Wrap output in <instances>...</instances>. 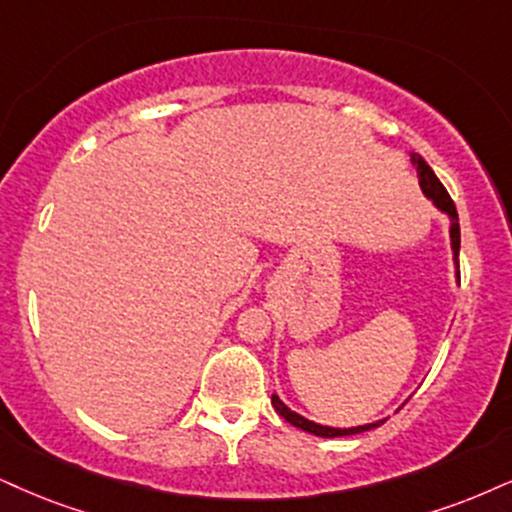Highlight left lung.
Masks as SVG:
<instances>
[{
    "label": "left lung",
    "mask_w": 512,
    "mask_h": 512,
    "mask_svg": "<svg viewBox=\"0 0 512 512\" xmlns=\"http://www.w3.org/2000/svg\"><path fill=\"white\" fill-rule=\"evenodd\" d=\"M410 161H413V166L418 168V178H420V187L422 192L430 197L434 204H437L441 211L449 213L451 218V246H453V258H456V268H458V282H460V263H458V251H460V225H458V211H456V204H453V199L449 197V192H446V187L441 185L437 175H434V170L427 166V161L422 159L418 154H410ZM273 406L277 413L285 418L289 425L299 427V430L304 432H311L315 437H346V434H358V432H368V430H375V427L382 425L380 422H372V425H361V427H351V430H337V427H323V425H315V422L301 418L299 413H294V410H289L285 403L280 401V396L273 394Z\"/></svg>",
    "instance_id": "left-lung-1"
}]
</instances>
